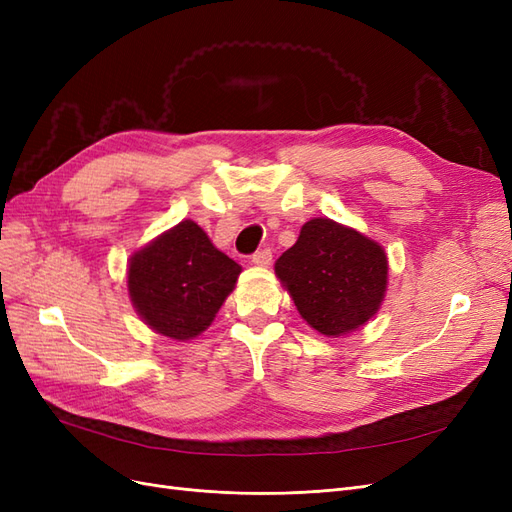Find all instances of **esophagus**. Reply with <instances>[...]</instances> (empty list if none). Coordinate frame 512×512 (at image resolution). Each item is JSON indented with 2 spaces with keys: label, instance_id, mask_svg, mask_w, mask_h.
<instances>
[{
  "label": "esophagus",
  "instance_id": "obj_1",
  "mask_svg": "<svg viewBox=\"0 0 512 512\" xmlns=\"http://www.w3.org/2000/svg\"><path fill=\"white\" fill-rule=\"evenodd\" d=\"M271 260H273V252L269 250V247H265V250H258V252L252 254V262H254V265H258V267L271 265Z\"/></svg>",
  "mask_w": 512,
  "mask_h": 512
}]
</instances>
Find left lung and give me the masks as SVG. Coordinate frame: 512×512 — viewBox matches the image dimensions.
I'll return each instance as SVG.
<instances>
[{
  "instance_id": "left-lung-1",
  "label": "left lung",
  "mask_w": 512,
  "mask_h": 512,
  "mask_svg": "<svg viewBox=\"0 0 512 512\" xmlns=\"http://www.w3.org/2000/svg\"><path fill=\"white\" fill-rule=\"evenodd\" d=\"M275 273L309 327L339 337L378 312L389 265L382 247L361 232L316 218L277 258Z\"/></svg>"
}]
</instances>
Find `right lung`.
<instances>
[{"mask_svg":"<svg viewBox=\"0 0 512 512\" xmlns=\"http://www.w3.org/2000/svg\"><path fill=\"white\" fill-rule=\"evenodd\" d=\"M239 273L203 228L183 220L130 258L128 290L153 331L183 342L209 327Z\"/></svg>","mask_w":512,"mask_h":512,"instance_id":"obj_1","label":"right lung"}]
</instances>
